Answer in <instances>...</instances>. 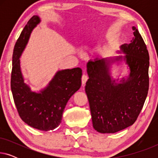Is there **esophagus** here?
<instances>
[{
	"mask_svg": "<svg viewBox=\"0 0 158 158\" xmlns=\"http://www.w3.org/2000/svg\"><path fill=\"white\" fill-rule=\"evenodd\" d=\"M88 77L87 75L83 74V75H82L81 80H82V83H83V85H84V84H85L86 81H88Z\"/></svg>",
	"mask_w": 158,
	"mask_h": 158,
	"instance_id": "1",
	"label": "esophagus"
}]
</instances>
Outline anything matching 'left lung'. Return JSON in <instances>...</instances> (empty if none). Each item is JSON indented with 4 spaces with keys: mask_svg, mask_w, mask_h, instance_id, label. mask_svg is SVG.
Listing matches in <instances>:
<instances>
[{
    "mask_svg": "<svg viewBox=\"0 0 158 158\" xmlns=\"http://www.w3.org/2000/svg\"><path fill=\"white\" fill-rule=\"evenodd\" d=\"M134 38L120 47L126 55L96 58L87 63L86 82L93 127L100 133H115L132 125L139 116L149 89L148 50L142 36L133 27ZM124 59L131 73L116 84L110 75V65Z\"/></svg>",
    "mask_w": 158,
    "mask_h": 158,
    "instance_id": "1",
    "label": "left lung"
}]
</instances>
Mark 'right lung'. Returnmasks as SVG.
<instances>
[{"label": "right lung", "instance_id": "1", "mask_svg": "<svg viewBox=\"0 0 158 158\" xmlns=\"http://www.w3.org/2000/svg\"><path fill=\"white\" fill-rule=\"evenodd\" d=\"M41 21L32 16L23 28L15 44L12 60L10 88L19 115L29 126L42 131L53 130L62 122V113L70 97L81 88L80 68L60 70L40 93L32 92L23 82L20 60L30 34Z\"/></svg>", "mask_w": 158, "mask_h": 158}]
</instances>
